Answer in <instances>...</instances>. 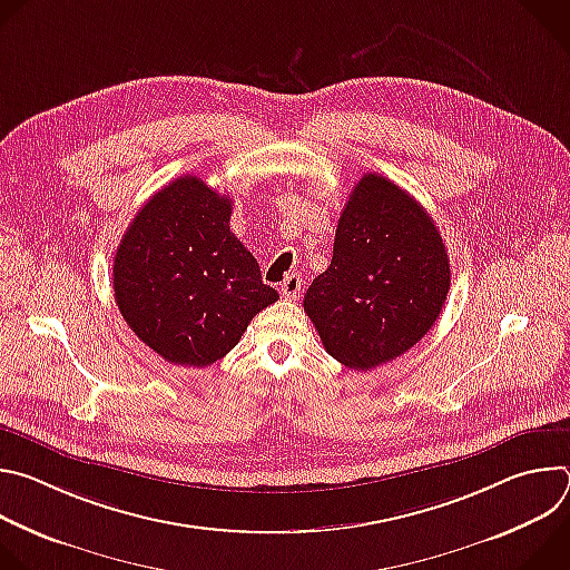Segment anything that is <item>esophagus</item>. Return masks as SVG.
<instances>
[{
	"mask_svg": "<svg viewBox=\"0 0 570 570\" xmlns=\"http://www.w3.org/2000/svg\"><path fill=\"white\" fill-rule=\"evenodd\" d=\"M299 288H302V277H299L297 273H291V275H286V279L282 282L279 293H282V297H286V299H297V297H299Z\"/></svg>",
	"mask_w": 570,
	"mask_h": 570,
	"instance_id": "34e87169",
	"label": "esophagus"
}]
</instances>
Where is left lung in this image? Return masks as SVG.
I'll list each match as a JSON object with an SVG mask.
<instances>
[{
  "label": "left lung",
  "mask_w": 570,
  "mask_h": 570,
  "mask_svg": "<svg viewBox=\"0 0 570 570\" xmlns=\"http://www.w3.org/2000/svg\"><path fill=\"white\" fill-rule=\"evenodd\" d=\"M449 286L435 220L409 191L367 174L350 194L332 264L308 286L304 311L330 356L367 372L431 332Z\"/></svg>",
  "instance_id": "obj_1"
}]
</instances>
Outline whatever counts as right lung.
Returning <instances> with one entry per match:
<instances>
[{"label":"right lung","instance_id":"add662e5","mask_svg":"<svg viewBox=\"0 0 570 570\" xmlns=\"http://www.w3.org/2000/svg\"><path fill=\"white\" fill-rule=\"evenodd\" d=\"M229 216V196L180 176L150 196L117 248L115 302L135 336L174 365L216 363L279 299Z\"/></svg>","mask_w":570,"mask_h":570}]
</instances>
